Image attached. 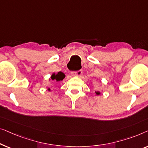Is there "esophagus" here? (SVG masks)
Segmentation results:
<instances>
[{
  "label": "esophagus",
  "instance_id": "34e87169",
  "mask_svg": "<svg viewBox=\"0 0 148 148\" xmlns=\"http://www.w3.org/2000/svg\"><path fill=\"white\" fill-rule=\"evenodd\" d=\"M82 74V70H78V71H76V72H71V75L72 76H80L81 74Z\"/></svg>",
  "mask_w": 148,
  "mask_h": 148
}]
</instances>
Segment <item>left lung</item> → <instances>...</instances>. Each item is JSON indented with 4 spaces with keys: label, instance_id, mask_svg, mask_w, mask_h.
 I'll use <instances>...</instances> for the list:
<instances>
[{
    "label": "left lung",
    "instance_id": "obj_1",
    "mask_svg": "<svg viewBox=\"0 0 148 148\" xmlns=\"http://www.w3.org/2000/svg\"><path fill=\"white\" fill-rule=\"evenodd\" d=\"M95 93H96V95H100L101 94L99 90H95Z\"/></svg>",
    "mask_w": 148,
    "mask_h": 148
}]
</instances>
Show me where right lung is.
<instances>
[{
	"mask_svg": "<svg viewBox=\"0 0 148 148\" xmlns=\"http://www.w3.org/2000/svg\"><path fill=\"white\" fill-rule=\"evenodd\" d=\"M66 75L64 74L63 72H59L58 73H56V72H53V73L51 75L50 78H49V80L50 81H53L55 82H59L60 81H62L63 79L65 78ZM47 90L48 91H51L50 88H47Z\"/></svg>",
	"mask_w": 148,
	"mask_h": 148,
	"instance_id": "add662e5",
	"label": "right lung"
}]
</instances>
